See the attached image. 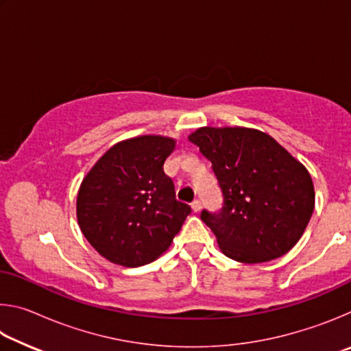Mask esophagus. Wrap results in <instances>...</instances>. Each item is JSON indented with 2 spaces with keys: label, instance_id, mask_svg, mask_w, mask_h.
Segmentation results:
<instances>
[{
  "label": "esophagus",
  "instance_id": "34e87169",
  "mask_svg": "<svg viewBox=\"0 0 351 351\" xmlns=\"http://www.w3.org/2000/svg\"><path fill=\"white\" fill-rule=\"evenodd\" d=\"M192 210L193 212H199L201 210V201L199 199L192 201Z\"/></svg>",
  "mask_w": 351,
  "mask_h": 351
}]
</instances>
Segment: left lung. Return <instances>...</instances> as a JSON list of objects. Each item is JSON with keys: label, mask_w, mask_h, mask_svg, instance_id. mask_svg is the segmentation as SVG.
<instances>
[{"label": "left lung", "mask_w": 351, "mask_h": 351, "mask_svg": "<svg viewBox=\"0 0 351 351\" xmlns=\"http://www.w3.org/2000/svg\"><path fill=\"white\" fill-rule=\"evenodd\" d=\"M189 141L212 162L221 190V209L201 212L221 251L241 263L287 254L314 210L313 181L304 165L258 130L206 127Z\"/></svg>", "instance_id": "left-lung-1"}]
</instances>
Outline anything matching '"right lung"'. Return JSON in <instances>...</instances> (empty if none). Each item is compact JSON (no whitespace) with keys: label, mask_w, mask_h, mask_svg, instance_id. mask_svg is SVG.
<instances>
[{"label":"right lung","mask_w":351,"mask_h":351,"mask_svg":"<svg viewBox=\"0 0 351 351\" xmlns=\"http://www.w3.org/2000/svg\"><path fill=\"white\" fill-rule=\"evenodd\" d=\"M175 141L139 136L106 152L83 180L77 219L91 246L116 265L136 268L158 258L192 209L176 199L164 162Z\"/></svg>","instance_id":"add662e5"}]
</instances>
